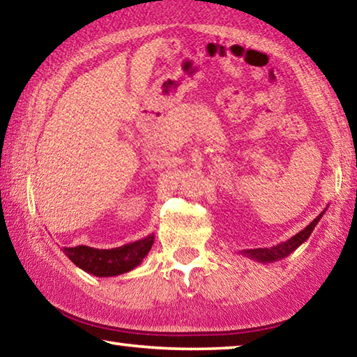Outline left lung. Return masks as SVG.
<instances>
[{"mask_svg": "<svg viewBox=\"0 0 357 357\" xmlns=\"http://www.w3.org/2000/svg\"><path fill=\"white\" fill-rule=\"evenodd\" d=\"M326 209H328V208H326ZM326 209L318 217H315V219H313L304 229H301L298 234H294L293 238H289L288 241H285V243H280V244H277L274 247H269V249H249V250H244L241 253L245 255L247 258L255 259V261H258V263L279 261V259L288 257L289 253H293L299 245L304 244L305 241L310 238L313 228L317 227V223L319 222V219H321L323 214L326 213Z\"/></svg>", "mask_w": 357, "mask_h": 357, "instance_id": "8db88e82", "label": "left lung"}]
</instances>
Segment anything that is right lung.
I'll list each match as a JSON object with an SVG mask.
<instances>
[{
  "label": "right lung",
  "instance_id": "obj_1",
  "mask_svg": "<svg viewBox=\"0 0 357 357\" xmlns=\"http://www.w3.org/2000/svg\"><path fill=\"white\" fill-rule=\"evenodd\" d=\"M153 244L154 234L151 233L146 238L114 247V249H94L88 245H77L64 247L63 252L84 273L96 277H113L135 269L148 255Z\"/></svg>",
  "mask_w": 357,
  "mask_h": 357
}]
</instances>
